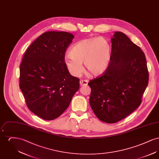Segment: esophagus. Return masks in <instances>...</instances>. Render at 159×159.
Wrapping results in <instances>:
<instances>
[{"mask_svg":"<svg viewBox=\"0 0 159 159\" xmlns=\"http://www.w3.org/2000/svg\"><path fill=\"white\" fill-rule=\"evenodd\" d=\"M88 83V80H80V85L81 86H86Z\"/></svg>","mask_w":159,"mask_h":159,"instance_id":"esophagus-1","label":"esophagus"}]
</instances>
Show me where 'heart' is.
Masks as SVG:
<instances>
[{"label":"heart","instance_id":"obj_1","mask_svg":"<svg viewBox=\"0 0 159 159\" xmlns=\"http://www.w3.org/2000/svg\"><path fill=\"white\" fill-rule=\"evenodd\" d=\"M65 58V64L70 73L79 76L83 70L84 62L86 71L92 76L102 75L108 68L111 51L109 42L105 38H87L73 46Z\"/></svg>","mask_w":159,"mask_h":159}]
</instances>
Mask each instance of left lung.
Listing matches in <instances>:
<instances>
[{
  "instance_id": "1",
  "label": "left lung",
  "mask_w": 159,
  "mask_h": 159,
  "mask_svg": "<svg viewBox=\"0 0 159 159\" xmlns=\"http://www.w3.org/2000/svg\"><path fill=\"white\" fill-rule=\"evenodd\" d=\"M111 42L108 68L88 83L91 108L107 123L121 120L140 106L149 76L145 54L126 34L115 31Z\"/></svg>"
}]
</instances>
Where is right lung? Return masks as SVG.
Masks as SVG:
<instances>
[{
	"instance_id": "1",
	"label": "right lung",
	"mask_w": 159,
	"mask_h": 159,
	"mask_svg": "<svg viewBox=\"0 0 159 159\" xmlns=\"http://www.w3.org/2000/svg\"><path fill=\"white\" fill-rule=\"evenodd\" d=\"M74 35L48 31L28 48L20 67V88L31 112L52 120L68 108L79 89V79L71 76L64 56Z\"/></svg>"
}]
</instances>
